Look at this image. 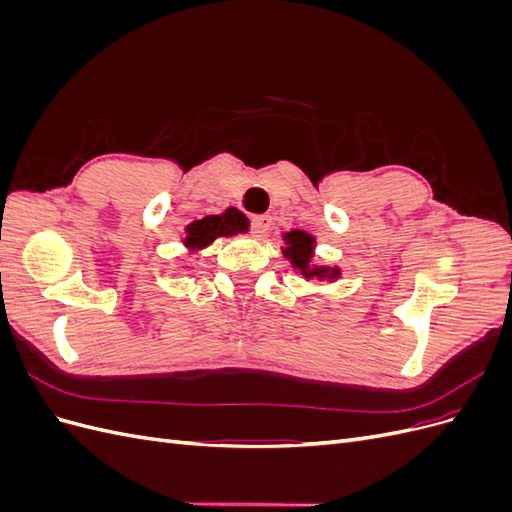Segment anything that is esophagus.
I'll return each mask as SVG.
<instances>
[{
    "instance_id": "obj_1",
    "label": "esophagus",
    "mask_w": 512,
    "mask_h": 512,
    "mask_svg": "<svg viewBox=\"0 0 512 512\" xmlns=\"http://www.w3.org/2000/svg\"><path fill=\"white\" fill-rule=\"evenodd\" d=\"M271 224H273L271 215H254V218H252V235L256 239L267 237V232L271 230Z\"/></svg>"
}]
</instances>
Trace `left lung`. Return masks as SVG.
<instances>
[{
    "mask_svg": "<svg viewBox=\"0 0 512 512\" xmlns=\"http://www.w3.org/2000/svg\"><path fill=\"white\" fill-rule=\"evenodd\" d=\"M284 243L286 247H282V254L290 260L292 269L301 271V275L305 280H339V267H316L312 265V258H314V250H316V239L314 235H309L305 230H290L284 232Z\"/></svg>",
    "mask_w": 512,
    "mask_h": 512,
    "instance_id": "8db88e82",
    "label": "left lung"
}]
</instances>
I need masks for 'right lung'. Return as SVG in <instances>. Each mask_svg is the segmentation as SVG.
<instances>
[{
	"label": "right lung",
	"instance_id": "obj_1",
	"mask_svg": "<svg viewBox=\"0 0 512 512\" xmlns=\"http://www.w3.org/2000/svg\"><path fill=\"white\" fill-rule=\"evenodd\" d=\"M239 232H247V218L232 207L220 215H205L203 220H194L185 226L183 245L190 254H196L209 247L215 239L239 235Z\"/></svg>",
	"mask_w": 512,
	"mask_h": 512
}]
</instances>
